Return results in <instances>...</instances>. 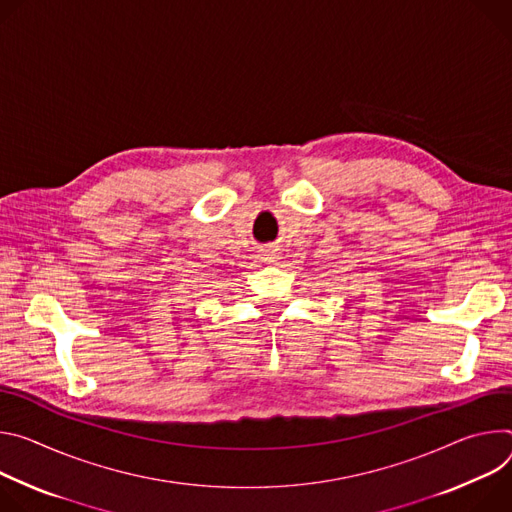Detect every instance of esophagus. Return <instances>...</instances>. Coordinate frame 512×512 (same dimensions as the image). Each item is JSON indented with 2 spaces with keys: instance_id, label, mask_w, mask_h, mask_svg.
I'll return each mask as SVG.
<instances>
[{
  "instance_id": "obj_1",
  "label": "esophagus",
  "mask_w": 512,
  "mask_h": 512,
  "mask_svg": "<svg viewBox=\"0 0 512 512\" xmlns=\"http://www.w3.org/2000/svg\"><path fill=\"white\" fill-rule=\"evenodd\" d=\"M262 260H264V262H268V264L278 262V260H280V252H278V248H268V250H264V252H262Z\"/></svg>"
}]
</instances>
